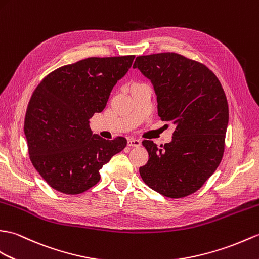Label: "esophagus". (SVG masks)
<instances>
[{
	"label": "esophagus",
	"mask_w": 259,
	"mask_h": 259,
	"mask_svg": "<svg viewBox=\"0 0 259 259\" xmlns=\"http://www.w3.org/2000/svg\"><path fill=\"white\" fill-rule=\"evenodd\" d=\"M128 146L129 147H140L141 141L138 140V139H129L128 140Z\"/></svg>",
	"instance_id": "1"
}]
</instances>
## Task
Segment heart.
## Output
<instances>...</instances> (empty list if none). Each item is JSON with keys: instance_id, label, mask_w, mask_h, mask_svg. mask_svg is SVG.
I'll use <instances>...</instances> for the list:
<instances>
[{"instance_id": "1", "label": "heart", "mask_w": 259, "mask_h": 259, "mask_svg": "<svg viewBox=\"0 0 259 259\" xmlns=\"http://www.w3.org/2000/svg\"><path fill=\"white\" fill-rule=\"evenodd\" d=\"M140 85H142V83H140V82H137V81H135V82H131V83H130V88H132V87H137V86H140Z\"/></svg>"}]
</instances>
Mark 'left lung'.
I'll list each match as a JSON object with an SVG mask.
<instances>
[{
    "label": "left lung",
    "mask_w": 259,
    "mask_h": 259,
    "mask_svg": "<svg viewBox=\"0 0 259 259\" xmlns=\"http://www.w3.org/2000/svg\"><path fill=\"white\" fill-rule=\"evenodd\" d=\"M151 80L162 121L177 125L170 143L143 140L149 160L139 169L149 188L171 198L194 193L220 165L228 105L218 77L205 65L177 53L138 56L134 64Z\"/></svg>",
    "instance_id": "left-lung-1"
}]
</instances>
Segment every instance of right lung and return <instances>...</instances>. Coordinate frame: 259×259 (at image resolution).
I'll return each instance as SVG.
<instances>
[{
    "mask_svg": "<svg viewBox=\"0 0 259 259\" xmlns=\"http://www.w3.org/2000/svg\"><path fill=\"white\" fill-rule=\"evenodd\" d=\"M134 59H81L52 71L34 90L24 132L32 164L54 190L74 195L93 188L102 165L127 146L123 137L106 140L93 135L89 119L105 109Z\"/></svg>",
    "mask_w": 259,
    "mask_h": 259,
    "instance_id": "1",
    "label": "right lung"
}]
</instances>
